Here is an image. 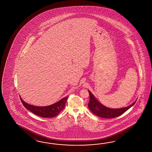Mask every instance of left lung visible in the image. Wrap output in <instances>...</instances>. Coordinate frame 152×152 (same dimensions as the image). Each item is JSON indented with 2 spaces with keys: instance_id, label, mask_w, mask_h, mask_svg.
Wrapping results in <instances>:
<instances>
[{
  "instance_id": "obj_1",
  "label": "left lung",
  "mask_w": 152,
  "mask_h": 152,
  "mask_svg": "<svg viewBox=\"0 0 152 152\" xmlns=\"http://www.w3.org/2000/svg\"><path fill=\"white\" fill-rule=\"evenodd\" d=\"M90 94V101L88 104V107L92 113L97 116L105 118H113L119 116L124 113L135 103L134 102L129 107L121 108V109H110L104 107L96 99L94 95L88 91Z\"/></svg>"
}]
</instances>
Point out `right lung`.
Returning <instances> with one entry per match:
<instances>
[{"label": "right lung", "mask_w": 152, "mask_h": 152, "mask_svg": "<svg viewBox=\"0 0 152 152\" xmlns=\"http://www.w3.org/2000/svg\"><path fill=\"white\" fill-rule=\"evenodd\" d=\"M67 98L68 96H66L57 103L47 107H36L26 103L21 98H20L23 106L26 108V109L31 111L32 113L35 114L37 116L44 118L56 116L64 109Z\"/></svg>", "instance_id": "obj_1"}]
</instances>
